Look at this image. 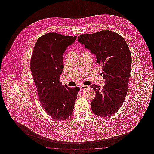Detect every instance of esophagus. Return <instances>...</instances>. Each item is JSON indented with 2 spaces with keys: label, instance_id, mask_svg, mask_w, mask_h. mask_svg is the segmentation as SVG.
<instances>
[{
  "label": "esophagus",
  "instance_id": "34e87169",
  "mask_svg": "<svg viewBox=\"0 0 154 154\" xmlns=\"http://www.w3.org/2000/svg\"><path fill=\"white\" fill-rule=\"evenodd\" d=\"M79 88H80V89L81 90V91H84V89H87L88 88V85H81L80 87H79Z\"/></svg>",
  "mask_w": 154,
  "mask_h": 154
}]
</instances>
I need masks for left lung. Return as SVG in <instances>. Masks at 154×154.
Instances as JSON below:
<instances>
[{
	"instance_id": "obj_1",
	"label": "left lung",
	"mask_w": 154,
	"mask_h": 154,
	"mask_svg": "<svg viewBox=\"0 0 154 154\" xmlns=\"http://www.w3.org/2000/svg\"><path fill=\"white\" fill-rule=\"evenodd\" d=\"M78 41L95 54L106 80L102 88L95 84L91 86L96 93L91 103V110L98 116H111L120 109L128 91L132 67L129 48L121 35L111 31L82 34Z\"/></svg>"
}]
</instances>
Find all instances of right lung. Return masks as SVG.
I'll return each mask as SVG.
<instances>
[{
    "label": "right lung",
    "mask_w": 154,
    "mask_h": 154,
    "mask_svg": "<svg viewBox=\"0 0 154 154\" xmlns=\"http://www.w3.org/2000/svg\"><path fill=\"white\" fill-rule=\"evenodd\" d=\"M76 36L50 32L35 44L30 67L39 100L48 115L57 120H66L72 114L79 87L62 85L63 54Z\"/></svg>",
    "instance_id": "right-lung-1"
}]
</instances>
